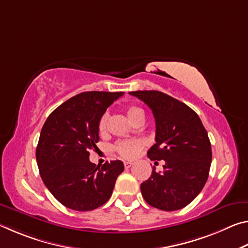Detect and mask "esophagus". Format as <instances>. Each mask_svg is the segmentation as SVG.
Listing matches in <instances>:
<instances>
[{
	"mask_svg": "<svg viewBox=\"0 0 248 248\" xmlns=\"http://www.w3.org/2000/svg\"><path fill=\"white\" fill-rule=\"evenodd\" d=\"M133 163L132 162H124V169H129V167L132 166Z\"/></svg>",
	"mask_w": 248,
	"mask_h": 248,
	"instance_id": "34e87169",
	"label": "esophagus"
}]
</instances>
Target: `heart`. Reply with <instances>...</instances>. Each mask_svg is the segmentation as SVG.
<instances>
[{"mask_svg": "<svg viewBox=\"0 0 248 248\" xmlns=\"http://www.w3.org/2000/svg\"><path fill=\"white\" fill-rule=\"evenodd\" d=\"M127 116L132 123H137L140 118H144V112L142 109L137 107H129L127 109ZM107 129V115H103L98 121V132L103 134ZM143 141L141 140H125L120 141L115 145L116 152L124 158H134L143 148Z\"/></svg>", "mask_w": 248, "mask_h": 248, "instance_id": "1", "label": "heart"}]
</instances>
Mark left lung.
I'll use <instances>...</instances> for the list:
<instances>
[{
	"mask_svg": "<svg viewBox=\"0 0 248 248\" xmlns=\"http://www.w3.org/2000/svg\"><path fill=\"white\" fill-rule=\"evenodd\" d=\"M153 112L156 133L148 151L152 161L164 159L163 173L152 170L141 184L150 205L164 211L179 210L194 200L207 182L212 152L207 130L199 116L179 100L158 91L130 92Z\"/></svg>",
	"mask_w": 248,
	"mask_h": 248,
	"instance_id": "obj_1",
	"label": "left lung"
}]
</instances>
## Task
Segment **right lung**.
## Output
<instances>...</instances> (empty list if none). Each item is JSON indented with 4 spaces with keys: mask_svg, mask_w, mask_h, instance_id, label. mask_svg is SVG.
Segmentation results:
<instances>
[{
    "mask_svg": "<svg viewBox=\"0 0 248 248\" xmlns=\"http://www.w3.org/2000/svg\"><path fill=\"white\" fill-rule=\"evenodd\" d=\"M124 92H84L73 96L49 115L36 150L43 182L59 202L77 211H91L106 203L121 161L96 166L90 151L99 141L98 121Z\"/></svg>",
    "mask_w": 248,
    "mask_h": 248,
    "instance_id": "obj_1",
    "label": "right lung"
}]
</instances>
